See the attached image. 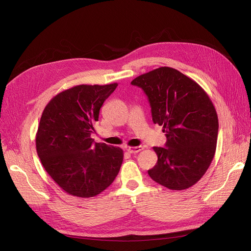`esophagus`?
Returning <instances> with one entry per match:
<instances>
[{"label":"esophagus","mask_w":251,"mask_h":251,"mask_svg":"<svg viewBox=\"0 0 251 251\" xmlns=\"http://www.w3.org/2000/svg\"><path fill=\"white\" fill-rule=\"evenodd\" d=\"M143 150V147L139 146V147H128L126 148V151H128V153L131 154H135V153H138V151H142Z\"/></svg>","instance_id":"1"}]
</instances>
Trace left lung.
<instances>
[{
  "mask_svg": "<svg viewBox=\"0 0 251 251\" xmlns=\"http://www.w3.org/2000/svg\"><path fill=\"white\" fill-rule=\"evenodd\" d=\"M132 85L141 88L154 124L162 126L165 148L154 147L158 161L150 177L174 191L195 185L214 159L219 121L207 93L194 79L170 67L139 75Z\"/></svg>",
  "mask_w": 251,
  "mask_h": 251,
  "instance_id": "obj_1",
  "label": "left lung"
}]
</instances>
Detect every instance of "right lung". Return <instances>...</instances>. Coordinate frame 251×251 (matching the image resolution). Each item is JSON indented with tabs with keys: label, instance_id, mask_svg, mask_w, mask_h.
<instances>
[{
	"label": "right lung",
	"instance_id": "right-lung-1",
	"mask_svg": "<svg viewBox=\"0 0 251 251\" xmlns=\"http://www.w3.org/2000/svg\"><path fill=\"white\" fill-rule=\"evenodd\" d=\"M117 86H74L56 94L43 111L37 155L53 181L71 196H97L119 173L124 151L91 138L103 101Z\"/></svg>",
	"mask_w": 251,
	"mask_h": 251
}]
</instances>
